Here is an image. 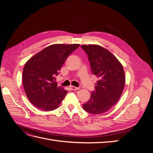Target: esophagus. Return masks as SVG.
<instances>
[{"label": "esophagus", "mask_w": 153, "mask_h": 153, "mask_svg": "<svg viewBox=\"0 0 153 153\" xmlns=\"http://www.w3.org/2000/svg\"><path fill=\"white\" fill-rule=\"evenodd\" d=\"M70 88L72 90H74V91H76V90L80 89V87H75V86H70Z\"/></svg>", "instance_id": "esophagus-1"}]
</instances>
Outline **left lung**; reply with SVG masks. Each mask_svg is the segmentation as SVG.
Masks as SVG:
<instances>
[{
  "label": "left lung",
  "instance_id": "8db88e82",
  "mask_svg": "<svg viewBox=\"0 0 153 153\" xmlns=\"http://www.w3.org/2000/svg\"><path fill=\"white\" fill-rule=\"evenodd\" d=\"M89 57L92 73L98 78L95 91L83 108L92 114L109 110L121 98L125 84L123 66L119 60L106 48L97 45L81 46Z\"/></svg>",
  "mask_w": 153,
  "mask_h": 153
}]
</instances>
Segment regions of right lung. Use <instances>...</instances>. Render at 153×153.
<instances>
[{
	"label": "right lung",
	"mask_w": 153,
	"mask_h": 153,
	"mask_svg": "<svg viewBox=\"0 0 153 153\" xmlns=\"http://www.w3.org/2000/svg\"><path fill=\"white\" fill-rule=\"evenodd\" d=\"M79 46L50 45L27 61L23 69V85L27 98L36 108L51 111L59 107L68 91L57 85L55 76L69 54Z\"/></svg>",
	"instance_id": "obj_1"
}]
</instances>
